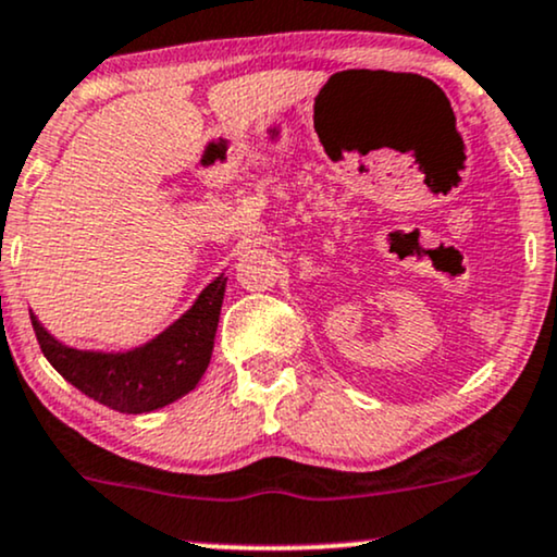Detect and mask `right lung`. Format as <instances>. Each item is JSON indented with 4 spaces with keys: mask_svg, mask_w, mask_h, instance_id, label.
I'll use <instances>...</instances> for the list:
<instances>
[{
    "mask_svg": "<svg viewBox=\"0 0 557 557\" xmlns=\"http://www.w3.org/2000/svg\"><path fill=\"white\" fill-rule=\"evenodd\" d=\"M225 277L199 293L194 306L156 339L129 352L75 350L53 339L30 313L46 360L79 392L116 412L143 414L189 394L212 358Z\"/></svg>",
    "mask_w": 557,
    "mask_h": 557,
    "instance_id": "add662e5",
    "label": "right lung"
}]
</instances>
